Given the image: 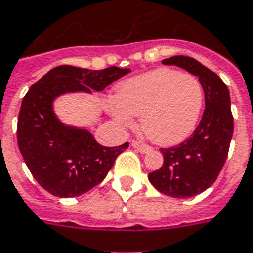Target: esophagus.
Instances as JSON below:
<instances>
[{"mask_svg": "<svg viewBox=\"0 0 253 253\" xmlns=\"http://www.w3.org/2000/svg\"><path fill=\"white\" fill-rule=\"evenodd\" d=\"M131 144H132V147L138 148V150H139L142 154H147V152H150L152 150V148L150 147L148 144L142 143V142H139V140H132V142H131Z\"/></svg>", "mask_w": 253, "mask_h": 253, "instance_id": "esophagus-1", "label": "esophagus"}]
</instances>
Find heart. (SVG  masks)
I'll return each instance as SVG.
<instances>
[{
	"mask_svg": "<svg viewBox=\"0 0 253 253\" xmlns=\"http://www.w3.org/2000/svg\"><path fill=\"white\" fill-rule=\"evenodd\" d=\"M117 102L113 115L119 125L131 126V115L140 117V128L148 139L172 146L195 130L204 91L195 75L157 69L119 84Z\"/></svg>",
	"mask_w": 253,
	"mask_h": 253,
	"instance_id": "obj_1",
	"label": "heart"
}]
</instances>
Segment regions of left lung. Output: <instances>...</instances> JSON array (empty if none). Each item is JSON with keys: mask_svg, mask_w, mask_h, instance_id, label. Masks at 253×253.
<instances>
[{"mask_svg": "<svg viewBox=\"0 0 253 253\" xmlns=\"http://www.w3.org/2000/svg\"><path fill=\"white\" fill-rule=\"evenodd\" d=\"M199 78L206 107L194 134L182 143L161 148L163 165L148 173V180L159 192L172 198H191L211 187L228 157L234 134V117L227 84L220 77L186 55L163 59Z\"/></svg>", "mask_w": 253, "mask_h": 253, "instance_id": "obj_1", "label": "left lung"}]
</instances>
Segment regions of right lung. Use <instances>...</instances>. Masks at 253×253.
<instances>
[{
	"mask_svg": "<svg viewBox=\"0 0 253 253\" xmlns=\"http://www.w3.org/2000/svg\"><path fill=\"white\" fill-rule=\"evenodd\" d=\"M130 69L88 70L62 65L37 81L24 96L17 122V142L33 178L51 195L80 196L106 178L128 142L105 147L88 131L65 126L53 113V99L63 92L102 91Z\"/></svg>",
	"mask_w": 253,
	"mask_h": 253,
	"instance_id": "right-lung-1",
	"label": "right lung"
}]
</instances>
